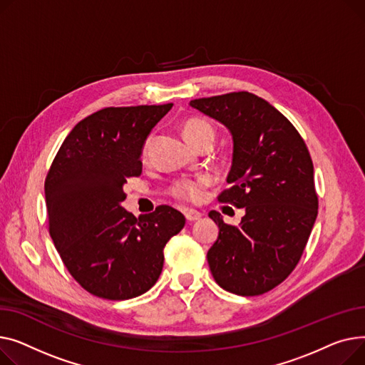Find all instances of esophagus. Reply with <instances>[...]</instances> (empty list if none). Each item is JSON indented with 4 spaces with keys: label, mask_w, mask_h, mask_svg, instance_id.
Here are the masks:
<instances>
[{
    "label": "esophagus",
    "mask_w": 365,
    "mask_h": 365,
    "mask_svg": "<svg viewBox=\"0 0 365 365\" xmlns=\"http://www.w3.org/2000/svg\"><path fill=\"white\" fill-rule=\"evenodd\" d=\"M184 215H185L187 221L192 222V221H197V220H200L202 213H200L199 210H195V209H185V210H184Z\"/></svg>",
    "instance_id": "esophagus-1"
}]
</instances>
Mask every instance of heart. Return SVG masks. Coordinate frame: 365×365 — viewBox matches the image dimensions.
Instances as JSON below:
<instances>
[{"instance_id":"heart-1","label":"heart","mask_w":365,"mask_h":365,"mask_svg":"<svg viewBox=\"0 0 365 365\" xmlns=\"http://www.w3.org/2000/svg\"><path fill=\"white\" fill-rule=\"evenodd\" d=\"M182 133L185 138L191 143L196 144L205 137H215V131H213L212 125L202 118H190L184 122ZM148 145V141L145 144V148ZM144 148V152H145ZM210 184V177L207 175H199L195 178H181L174 182L173 185V195L181 200L185 202H199L203 196L205 188Z\"/></svg>"}]
</instances>
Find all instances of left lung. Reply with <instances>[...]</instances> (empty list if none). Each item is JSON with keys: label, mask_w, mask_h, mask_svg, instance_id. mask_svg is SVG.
<instances>
[{"label": "left lung", "mask_w": 365, "mask_h": 365, "mask_svg": "<svg viewBox=\"0 0 365 365\" xmlns=\"http://www.w3.org/2000/svg\"><path fill=\"white\" fill-rule=\"evenodd\" d=\"M190 106L224 123L232 135L230 188L221 203L245 207L242 222L220 227L207 252L215 282L227 292L258 296L283 283L296 268L318 213L314 165L292 122L247 91L191 100Z\"/></svg>", "instance_id": "8db88e82"}]
</instances>
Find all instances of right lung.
<instances>
[{
    "label": "right lung",
    "instance_id": "obj_1",
    "mask_svg": "<svg viewBox=\"0 0 365 365\" xmlns=\"http://www.w3.org/2000/svg\"><path fill=\"white\" fill-rule=\"evenodd\" d=\"M173 106L106 107L75 125L50 166V235L64 267L94 296L125 301L152 289L163 247L185 225L168 205L140 218L120 206L126 178L141 175L147 135Z\"/></svg>",
    "mask_w": 365,
    "mask_h": 365
}]
</instances>
